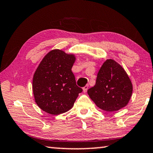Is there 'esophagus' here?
Returning a JSON list of instances; mask_svg holds the SVG:
<instances>
[{
  "instance_id": "esophagus-1",
  "label": "esophagus",
  "mask_w": 153,
  "mask_h": 153,
  "mask_svg": "<svg viewBox=\"0 0 153 153\" xmlns=\"http://www.w3.org/2000/svg\"><path fill=\"white\" fill-rule=\"evenodd\" d=\"M88 88H89V85H86L85 86L83 87V92L85 93L86 91H88Z\"/></svg>"
}]
</instances>
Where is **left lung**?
<instances>
[{"label":"left lung","mask_w":153,"mask_h":153,"mask_svg":"<svg viewBox=\"0 0 153 153\" xmlns=\"http://www.w3.org/2000/svg\"><path fill=\"white\" fill-rule=\"evenodd\" d=\"M132 92V83L128 74L118 63L111 59L103 63L95 85L88 90L96 106L108 112L118 111L127 105Z\"/></svg>","instance_id":"obj_1"}]
</instances>
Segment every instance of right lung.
Segmentation results:
<instances>
[{"label": "right lung", "instance_id": "1", "mask_svg": "<svg viewBox=\"0 0 153 153\" xmlns=\"http://www.w3.org/2000/svg\"><path fill=\"white\" fill-rule=\"evenodd\" d=\"M75 56L55 49L43 58L33 79L37 105L49 114L58 115L73 107L83 90L76 85L72 68Z\"/></svg>", "mask_w": 153, "mask_h": 153}]
</instances>
